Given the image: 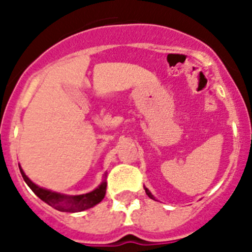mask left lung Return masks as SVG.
<instances>
[{"instance_id":"obj_1","label":"left lung","mask_w":252,"mask_h":252,"mask_svg":"<svg viewBox=\"0 0 252 252\" xmlns=\"http://www.w3.org/2000/svg\"><path fill=\"white\" fill-rule=\"evenodd\" d=\"M145 192H146V194H148V195H149V197H150V198H151V199H155V198H154V195H153V194H151V193H150V192H149V189H148V188H145Z\"/></svg>"}]
</instances>
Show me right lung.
<instances>
[{"label":"right lung","mask_w":252,"mask_h":252,"mask_svg":"<svg viewBox=\"0 0 252 252\" xmlns=\"http://www.w3.org/2000/svg\"><path fill=\"white\" fill-rule=\"evenodd\" d=\"M20 171H21V175L22 178H24V180H25V183L30 187L31 190H32L41 201H44L45 203H48L49 206L58 209L60 212H82L84 209L92 208L93 206L98 204L104 198V194H106V180H103L101 183V186L97 187L94 190L87 193V194L65 195L60 194V193L57 192H51V190H48V189L40 188L39 186L32 183V182L26 177V174L24 173L21 166H20Z\"/></svg>","instance_id":"1"}]
</instances>
